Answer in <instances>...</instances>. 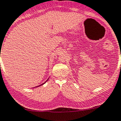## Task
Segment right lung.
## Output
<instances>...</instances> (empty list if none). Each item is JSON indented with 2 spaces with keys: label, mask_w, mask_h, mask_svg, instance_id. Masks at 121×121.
<instances>
[{
  "label": "right lung",
  "mask_w": 121,
  "mask_h": 121,
  "mask_svg": "<svg viewBox=\"0 0 121 121\" xmlns=\"http://www.w3.org/2000/svg\"><path fill=\"white\" fill-rule=\"evenodd\" d=\"M48 80H47V81H46L45 82H44V83H42V84H41V85H39V86H36V87H38V86H41V85H43V84H44V83H45V82H47V81H48Z\"/></svg>",
  "instance_id": "1"
}]
</instances>
